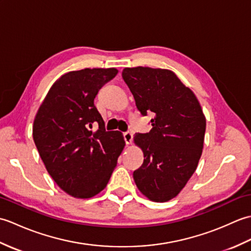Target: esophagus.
I'll return each instance as SVG.
<instances>
[{
    "label": "esophagus",
    "instance_id": "34e87169",
    "mask_svg": "<svg viewBox=\"0 0 251 251\" xmlns=\"http://www.w3.org/2000/svg\"><path fill=\"white\" fill-rule=\"evenodd\" d=\"M123 137H124V140L126 142V145H130L132 141V132L131 131H126L123 134Z\"/></svg>",
    "mask_w": 251,
    "mask_h": 251
}]
</instances>
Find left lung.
Returning a JSON list of instances; mask_svg holds the SVG:
<instances>
[{
	"instance_id": "8db88e82",
	"label": "left lung",
	"mask_w": 251,
	"mask_h": 251,
	"mask_svg": "<svg viewBox=\"0 0 251 251\" xmlns=\"http://www.w3.org/2000/svg\"><path fill=\"white\" fill-rule=\"evenodd\" d=\"M122 77L142 116L153 113L152 129L135 136L143 164L134 180L153 201L177 196L196 170L201 155L206 119L193 92L166 69L125 68Z\"/></svg>"
}]
</instances>
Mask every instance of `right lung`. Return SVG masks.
<instances>
[{"instance_id":"obj_1","label":"right lung","mask_w":251,"mask_h":251,"mask_svg":"<svg viewBox=\"0 0 251 251\" xmlns=\"http://www.w3.org/2000/svg\"><path fill=\"white\" fill-rule=\"evenodd\" d=\"M116 74L114 68L66 73L35 116L33 140L47 172L77 199H89L105 188L125 147L122 132L105 130L94 103L100 88Z\"/></svg>"}]
</instances>
